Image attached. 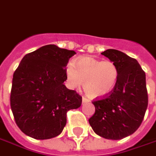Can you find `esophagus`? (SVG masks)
<instances>
[{
  "label": "esophagus",
  "mask_w": 156,
  "mask_h": 156,
  "mask_svg": "<svg viewBox=\"0 0 156 156\" xmlns=\"http://www.w3.org/2000/svg\"><path fill=\"white\" fill-rule=\"evenodd\" d=\"M89 101H90V100H89L88 98H85V97H83V98H82V102H83V103H87V102H89Z\"/></svg>",
  "instance_id": "esophagus-1"
}]
</instances>
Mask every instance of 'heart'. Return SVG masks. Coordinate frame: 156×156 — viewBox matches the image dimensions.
I'll use <instances>...</instances> for the list:
<instances>
[{
	"instance_id": "b5f03b06",
	"label": "heart",
	"mask_w": 156,
	"mask_h": 156,
	"mask_svg": "<svg viewBox=\"0 0 156 156\" xmlns=\"http://www.w3.org/2000/svg\"><path fill=\"white\" fill-rule=\"evenodd\" d=\"M67 82L72 89H78L84 82V91L91 98H103L110 94L118 83V66L111 60L80 57L75 64L65 65Z\"/></svg>"
}]
</instances>
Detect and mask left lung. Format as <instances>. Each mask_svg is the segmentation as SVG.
<instances>
[{
    "label": "left lung",
    "mask_w": 156,
    "mask_h": 156,
    "mask_svg": "<svg viewBox=\"0 0 156 156\" xmlns=\"http://www.w3.org/2000/svg\"><path fill=\"white\" fill-rule=\"evenodd\" d=\"M118 66L119 75L114 90L92 101L94 114L89 123L98 135L120 140L135 132L141 124L148 104L146 74L136 59L117 50L101 53Z\"/></svg>",
    "instance_id": "left-lung-1"
}]
</instances>
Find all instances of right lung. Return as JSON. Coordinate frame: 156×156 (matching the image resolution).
Returning a JSON list of instances; mask_svg holds the SVG:
<instances>
[{"label": "right lung", "instance_id": "add662e5", "mask_svg": "<svg viewBox=\"0 0 156 156\" xmlns=\"http://www.w3.org/2000/svg\"><path fill=\"white\" fill-rule=\"evenodd\" d=\"M76 52L54 44L26 54L14 72L10 106L16 123L26 135L47 140L59 135L66 113L77 109L82 97L64 85L65 65Z\"/></svg>", "mask_w": 156, "mask_h": 156}]
</instances>
